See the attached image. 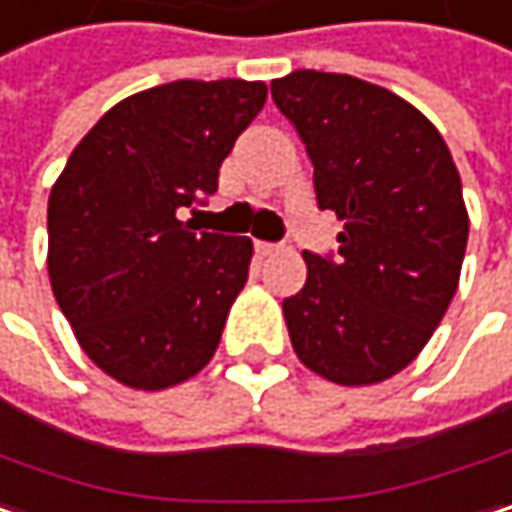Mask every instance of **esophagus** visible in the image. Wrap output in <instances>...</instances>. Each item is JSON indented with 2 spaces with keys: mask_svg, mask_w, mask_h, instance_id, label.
Listing matches in <instances>:
<instances>
[{
  "mask_svg": "<svg viewBox=\"0 0 512 512\" xmlns=\"http://www.w3.org/2000/svg\"><path fill=\"white\" fill-rule=\"evenodd\" d=\"M280 250V244H271V241H256V253L259 256H274Z\"/></svg>",
  "mask_w": 512,
  "mask_h": 512,
  "instance_id": "obj_1",
  "label": "esophagus"
}]
</instances>
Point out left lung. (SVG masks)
<instances>
[{
  "instance_id": "obj_1",
  "label": "left lung",
  "mask_w": 512,
  "mask_h": 512,
  "mask_svg": "<svg viewBox=\"0 0 512 512\" xmlns=\"http://www.w3.org/2000/svg\"><path fill=\"white\" fill-rule=\"evenodd\" d=\"M271 96L306 144L318 209L345 221L339 253L306 250V286L283 300L291 348L339 386L389 380L460 283L469 212L457 164L416 105L356 76L294 70Z\"/></svg>"
}]
</instances>
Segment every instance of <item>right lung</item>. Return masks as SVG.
<instances>
[{
	"label": "right lung",
	"instance_id": "obj_1",
	"mask_svg": "<svg viewBox=\"0 0 512 512\" xmlns=\"http://www.w3.org/2000/svg\"><path fill=\"white\" fill-rule=\"evenodd\" d=\"M265 82L179 79L108 108L49 194V283L82 351L129 389L185 383L218 351L253 241L176 215L218 191Z\"/></svg>",
	"mask_w": 512,
	"mask_h": 512
}]
</instances>
